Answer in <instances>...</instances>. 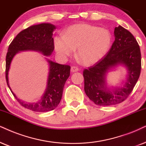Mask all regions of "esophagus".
Here are the masks:
<instances>
[{
	"mask_svg": "<svg viewBox=\"0 0 146 146\" xmlns=\"http://www.w3.org/2000/svg\"><path fill=\"white\" fill-rule=\"evenodd\" d=\"M78 71H79L78 67H75V66H72L71 68V71L72 72V73H73V72Z\"/></svg>",
	"mask_w": 146,
	"mask_h": 146,
	"instance_id": "1",
	"label": "esophagus"
}]
</instances>
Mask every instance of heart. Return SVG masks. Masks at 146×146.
Listing matches in <instances>:
<instances>
[{"mask_svg": "<svg viewBox=\"0 0 146 146\" xmlns=\"http://www.w3.org/2000/svg\"><path fill=\"white\" fill-rule=\"evenodd\" d=\"M111 43L108 30L88 24H77L68 28L64 36L54 38V48L61 56H71L77 49V56L84 64L96 62L106 54Z\"/></svg>", "mask_w": 146, "mask_h": 146, "instance_id": "1", "label": "heart"}]
</instances>
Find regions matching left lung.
I'll list each match as a JSON object with an SVG mask.
<instances>
[{
    "label": "left lung",
    "instance_id": "8db88e82",
    "mask_svg": "<svg viewBox=\"0 0 146 146\" xmlns=\"http://www.w3.org/2000/svg\"><path fill=\"white\" fill-rule=\"evenodd\" d=\"M114 34L115 40L106 56L83 72L85 92L98 106H111L125 100L141 73V52L135 37L121 25L115 27ZM119 64L127 67L128 77L122 88L110 90L106 87L105 75L110 68Z\"/></svg>",
    "mask_w": 146,
    "mask_h": 146
}]
</instances>
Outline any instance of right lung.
<instances>
[{
  "label": "right lung",
  "instance_id": "add662e5",
  "mask_svg": "<svg viewBox=\"0 0 146 146\" xmlns=\"http://www.w3.org/2000/svg\"><path fill=\"white\" fill-rule=\"evenodd\" d=\"M54 25L50 23H41L32 25L23 29L17 35L9 46L6 56V81L9 89L8 73L11 62L15 55L19 51L37 50L45 56H49L54 49L52 32ZM50 71L48 79L47 88L39 102L27 104L20 100L13 93L18 102L27 109L35 112H48L58 106L61 100L63 88L66 81L70 75L71 67L67 64H60L48 60Z\"/></svg>",
  "mask_w": 146,
  "mask_h": 146
}]
</instances>
